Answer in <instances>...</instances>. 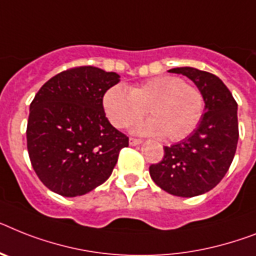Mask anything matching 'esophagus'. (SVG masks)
<instances>
[{"mask_svg":"<svg viewBox=\"0 0 256 256\" xmlns=\"http://www.w3.org/2000/svg\"><path fill=\"white\" fill-rule=\"evenodd\" d=\"M141 142H142V141H141L140 138H132V137L130 138V145H132V146H134V145H140Z\"/></svg>","mask_w":256,"mask_h":256,"instance_id":"esophagus-1","label":"esophagus"}]
</instances>
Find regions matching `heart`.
Wrapping results in <instances>:
<instances>
[{
	"label": "heart",
	"instance_id": "heart-1",
	"mask_svg": "<svg viewBox=\"0 0 256 256\" xmlns=\"http://www.w3.org/2000/svg\"><path fill=\"white\" fill-rule=\"evenodd\" d=\"M106 115L114 126L126 128L150 116L134 128L142 134H162L178 141L191 134L202 119L204 98L199 88L174 76H160L130 88L114 86L103 96Z\"/></svg>",
	"mask_w": 256,
	"mask_h": 256
}]
</instances>
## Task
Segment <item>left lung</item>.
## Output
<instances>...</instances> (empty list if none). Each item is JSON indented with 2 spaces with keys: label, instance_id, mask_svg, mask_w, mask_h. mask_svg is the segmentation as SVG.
I'll use <instances>...</instances> for the list:
<instances>
[{
  "label": "left lung",
  "instance_id": "8db88e82",
  "mask_svg": "<svg viewBox=\"0 0 256 256\" xmlns=\"http://www.w3.org/2000/svg\"><path fill=\"white\" fill-rule=\"evenodd\" d=\"M170 73L188 77L204 98L199 126L187 138L164 146V160L150 164L154 183L171 195L194 198L218 184L233 162L238 144V104L217 76L195 68H174Z\"/></svg>",
  "mask_w": 256,
  "mask_h": 256
}]
</instances>
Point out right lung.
<instances>
[{"mask_svg": "<svg viewBox=\"0 0 256 256\" xmlns=\"http://www.w3.org/2000/svg\"><path fill=\"white\" fill-rule=\"evenodd\" d=\"M120 76L95 66L61 72L30 104L27 150L34 170L50 191L85 195L104 183L128 137L111 126L103 96Z\"/></svg>", "mask_w": 256, "mask_h": 256, "instance_id": "obj_1", "label": "right lung"}]
</instances>
